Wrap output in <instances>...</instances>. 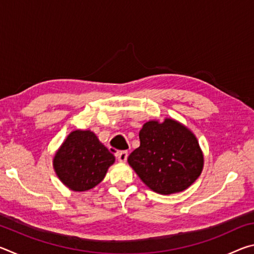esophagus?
Segmentation results:
<instances>
[{
  "label": "esophagus",
  "instance_id": "esophagus-1",
  "mask_svg": "<svg viewBox=\"0 0 254 254\" xmlns=\"http://www.w3.org/2000/svg\"><path fill=\"white\" fill-rule=\"evenodd\" d=\"M117 158L119 159L120 162H126L127 159V151H119L117 152Z\"/></svg>",
  "mask_w": 254,
  "mask_h": 254
}]
</instances>
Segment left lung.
<instances>
[{"label": "left lung", "instance_id": "left-lung-1", "mask_svg": "<svg viewBox=\"0 0 254 254\" xmlns=\"http://www.w3.org/2000/svg\"><path fill=\"white\" fill-rule=\"evenodd\" d=\"M140 147L128 165L154 192L184 191L196 182L204 167V154L192 131L174 119L151 120L139 133Z\"/></svg>", "mask_w": 254, "mask_h": 254}]
</instances>
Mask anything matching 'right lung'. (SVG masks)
Returning a JSON list of instances; mask_svg holds the SVG:
<instances>
[{
  "mask_svg": "<svg viewBox=\"0 0 254 254\" xmlns=\"http://www.w3.org/2000/svg\"><path fill=\"white\" fill-rule=\"evenodd\" d=\"M114 162V154L91 130L71 131L53 159L57 177L72 191L97 186Z\"/></svg>",
  "mask_w": 254,
  "mask_h": 254,
  "instance_id": "1",
  "label": "right lung"
}]
</instances>
